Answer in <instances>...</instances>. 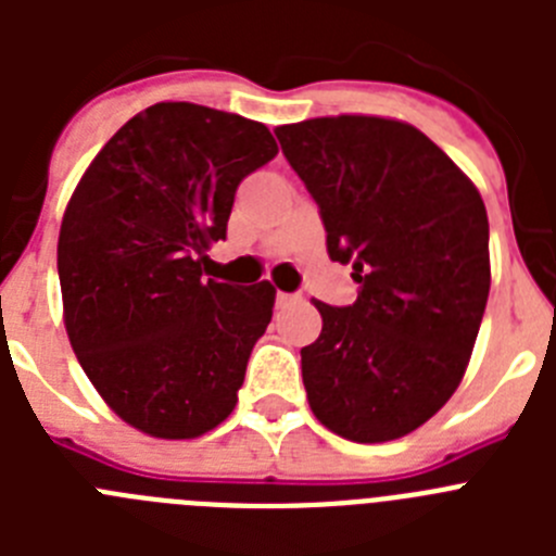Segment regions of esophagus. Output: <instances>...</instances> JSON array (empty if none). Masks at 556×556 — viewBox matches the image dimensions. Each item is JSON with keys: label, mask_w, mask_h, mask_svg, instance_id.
<instances>
[{"label": "esophagus", "mask_w": 556, "mask_h": 556, "mask_svg": "<svg viewBox=\"0 0 556 556\" xmlns=\"http://www.w3.org/2000/svg\"><path fill=\"white\" fill-rule=\"evenodd\" d=\"M298 301H301L298 294H287V292L275 294V303H278V306H292V303H298Z\"/></svg>", "instance_id": "obj_1"}]
</instances>
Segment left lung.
Segmentation results:
<instances>
[{"instance_id": "left-lung-1", "label": "left lung", "mask_w": 556, "mask_h": 556, "mask_svg": "<svg viewBox=\"0 0 556 556\" xmlns=\"http://www.w3.org/2000/svg\"><path fill=\"white\" fill-rule=\"evenodd\" d=\"M275 136L320 205L328 255L358 283L353 306L314 301L308 406L353 443L397 440L443 409L473 353L490 294L479 189L406 122L342 113Z\"/></svg>"}]
</instances>
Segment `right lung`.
Listing matches in <instances>:
<instances>
[{"label": "right lung", "mask_w": 556, "mask_h": 556, "mask_svg": "<svg viewBox=\"0 0 556 556\" xmlns=\"http://www.w3.org/2000/svg\"><path fill=\"white\" fill-rule=\"evenodd\" d=\"M275 152L262 122L159 102L113 132L68 200L58 236L68 342L132 429L194 440L233 412L275 289L205 278V250L225 239L239 184Z\"/></svg>", "instance_id": "right-lung-1"}]
</instances>
